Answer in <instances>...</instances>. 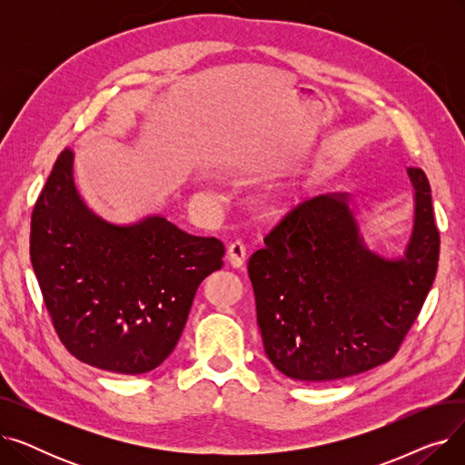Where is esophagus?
<instances>
[{"label":"esophagus","mask_w":465,"mask_h":465,"mask_svg":"<svg viewBox=\"0 0 465 465\" xmlns=\"http://www.w3.org/2000/svg\"><path fill=\"white\" fill-rule=\"evenodd\" d=\"M226 258L233 267H242V263H245V258H247V247L242 245L241 241H233L228 247Z\"/></svg>","instance_id":"esophagus-1"}]
</instances>
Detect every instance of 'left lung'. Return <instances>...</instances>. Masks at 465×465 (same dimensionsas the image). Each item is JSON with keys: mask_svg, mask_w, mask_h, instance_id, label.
I'll use <instances>...</instances> for the list:
<instances>
[{"mask_svg": "<svg viewBox=\"0 0 465 465\" xmlns=\"http://www.w3.org/2000/svg\"><path fill=\"white\" fill-rule=\"evenodd\" d=\"M414 228L405 256L363 247L347 193L290 209L249 260L267 358L290 379L326 382L392 360L426 302L439 262L431 188L409 167Z\"/></svg>", "mask_w": 465, "mask_h": 465, "instance_id": "1", "label": "left lung"}]
</instances>
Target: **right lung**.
I'll return each instance as SVG.
<instances>
[{
  "label": "right lung",
  "mask_w": 465,
  "mask_h": 465,
  "mask_svg": "<svg viewBox=\"0 0 465 465\" xmlns=\"http://www.w3.org/2000/svg\"><path fill=\"white\" fill-rule=\"evenodd\" d=\"M224 252L223 241L162 216L132 226L95 216L73 183L69 149L32 213L30 258L62 345L118 375L149 373L173 352L195 290Z\"/></svg>",
  "instance_id": "1"
}]
</instances>
